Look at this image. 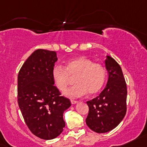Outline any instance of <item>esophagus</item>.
I'll return each instance as SVG.
<instances>
[{"mask_svg":"<svg viewBox=\"0 0 147 147\" xmlns=\"http://www.w3.org/2000/svg\"><path fill=\"white\" fill-rule=\"evenodd\" d=\"M71 103H72V105L73 104H76V103H77L78 102V101H77V100H71Z\"/></svg>","mask_w":147,"mask_h":147,"instance_id":"1","label":"esophagus"}]
</instances>
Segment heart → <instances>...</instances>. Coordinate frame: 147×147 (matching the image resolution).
<instances>
[{"label":"heart","instance_id":"obj_1","mask_svg":"<svg viewBox=\"0 0 147 147\" xmlns=\"http://www.w3.org/2000/svg\"><path fill=\"white\" fill-rule=\"evenodd\" d=\"M53 80L61 91H66L75 79L76 84L65 93L71 98L81 97L88 92L91 96L102 89L106 79V69L100 63H95L85 56L73 58L65 63V68L56 65L51 71Z\"/></svg>","mask_w":147,"mask_h":147}]
</instances>
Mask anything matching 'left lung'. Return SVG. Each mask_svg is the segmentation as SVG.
<instances>
[{"instance_id":"left-lung-1","label":"left lung","mask_w":147,"mask_h":147,"mask_svg":"<svg viewBox=\"0 0 147 147\" xmlns=\"http://www.w3.org/2000/svg\"><path fill=\"white\" fill-rule=\"evenodd\" d=\"M105 67L109 74L105 88L99 96L86 102L89 108L86 125L98 133L115 128L123 120L127 109V87L121 67L109 56H107Z\"/></svg>"}]
</instances>
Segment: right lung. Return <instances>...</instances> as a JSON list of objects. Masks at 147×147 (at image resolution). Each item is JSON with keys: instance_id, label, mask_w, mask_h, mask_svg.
<instances>
[{"instance_id": "1", "label": "right lung", "mask_w": 147, "mask_h": 147, "mask_svg": "<svg viewBox=\"0 0 147 147\" xmlns=\"http://www.w3.org/2000/svg\"><path fill=\"white\" fill-rule=\"evenodd\" d=\"M57 60L55 51L35 50L17 79V100L25 123L33 135L47 140L62 133L65 125L63 114L71 105L54 86L51 71Z\"/></svg>"}]
</instances>
